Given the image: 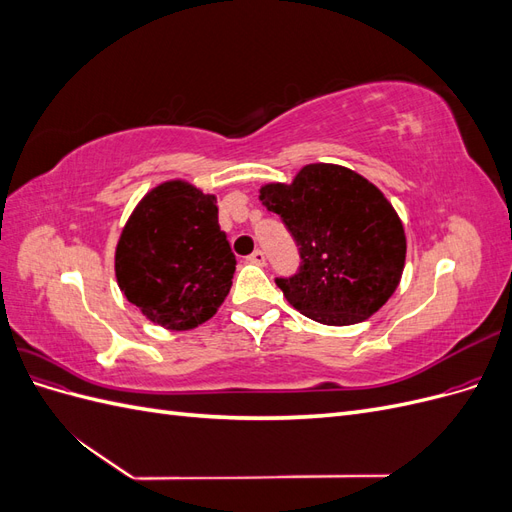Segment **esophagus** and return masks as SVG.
<instances>
[{
    "mask_svg": "<svg viewBox=\"0 0 512 512\" xmlns=\"http://www.w3.org/2000/svg\"><path fill=\"white\" fill-rule=\"evenodd\" d=\"M247 262H252V265L262 267L267 262V256H265V252H262V250H256V252H252L250 256H247Z\"/></svg>",
    "mask_w": 512,
    "mask_h": 512,
    "instance_id": "obj_1",
    "label": "esophagus"
}]
</instances>
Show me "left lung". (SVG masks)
<instances>
[{"label":"left lung","instance_id":"1","mask_svg":"<svg viewBox=\"0 0 512 512\" xmlns=\"http://www.w3.org/2000/svg\"><path fill=\"white\" fill-rule=\"evenodd\" d=\"M260 200L297 241L301 265L277 277L288 303L329 327L363 322L391 299L406 262V235L389 200L359 173L307 164Z\"/></svg>","mask_w":512,"mask_h":512}]
</instances>
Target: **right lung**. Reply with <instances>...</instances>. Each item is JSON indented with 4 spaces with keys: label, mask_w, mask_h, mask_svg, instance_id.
<instances>
[{
    "label": "right lung",
    "mask_w": 512,
    "mask_h": 512,
    "mask_svg": "<svg viewBox=\"0 0 512 512\" xmlns=\"http://www.w3.org/2000/svg\"><path fill=\"white\" fill-rule=\"evenodd\" d=\"M215 196L185 181L153 188L123 228L115 273L126 299L170 331L207 322L224 303L237 260Z\"/></svg>",
    "instance_id": "add662e5"
}]
</instances>
